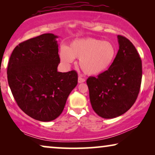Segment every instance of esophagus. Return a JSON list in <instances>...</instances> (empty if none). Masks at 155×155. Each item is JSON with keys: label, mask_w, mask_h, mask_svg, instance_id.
Returning <instances> with one entry per match:
<instances>
[{"label": "esophagus", "mask_w": 155, "mask_h": 155, "mask_svg": "<svg viewBox=\"0 0 155 155\" xmlns=\"http://www.w3.org/2000/svg\"><path fill=\"white\" fill-rule=\"evenodd\" d=\"M85 82V80L84 78H82L81 77H78V83H82V82Z\"/></svg>", "instance_id": "obj_1"}]
</instances>
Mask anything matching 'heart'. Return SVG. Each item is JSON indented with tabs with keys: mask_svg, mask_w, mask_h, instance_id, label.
<instances>
[{
	"mask_svg": "<svg viewBox=\"0 0 155 155\" xmlns=\"http://www.w3.org/2000/svg\"><path fill=\"white\" fill-rule=\"evenodd\" d=\"M63 64L69 65L74 58L80 59V68L88 75H97L111 67L116 56V48L111 42L95 38L75 39L60 51Z\"/></svg>",
	"mask_w": 155,
	"mask_h": 155,
	"instance_id": "1",
	"label": "heart"
}]
</instances>
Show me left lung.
I'll list each match as a JSON object with an SVG mask.
<instances>
[{"mask_svg":"<svg viewBox=\"0 0 155 155\" xmlns=\"http://www.w3.org/2000/svg\"><path fill=\"white\" fill-rule=\"evenodd\" d=\"M119 49L111 67L87 80L92 107L104 118H114L130 109L138 96L142 81V61L127 38L118 35Z\"/></svg>","mask_w":155,"mask_h":155,"instance_id":"1","label":"left lung"}]
</instances>
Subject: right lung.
Returning <instances> with one entry per match:
<instances>
[{
  "mask_svg": "<svg viewBox=\"0 0 155 155\" xmlns=\"http://www.w3.org/2000/svg\"><path fill=\"white\" fill-rule=\"evenodd\" d=\"M56 38L43 34L19 44L8 62V81L15 100L27 115L40 121L58 117L78 84L75 71H57Z\"/></svg>",
  "mask_w": 155,
  "mask_h": 155,
  "instance_id": "add662e5",
  "label": "right lung"
}]
</instances>
